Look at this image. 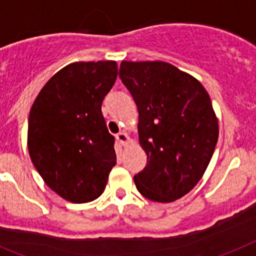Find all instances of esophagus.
<instances>
[{"mask_svg":"<svg viewBox=\"0 0 256 256\" xmlns=\"http://www.w3.org/2000/svg\"><path fill=\"white\" fill-rule=\"evenodd\" d=\"M116 140L119 141V142L122 144V145H126V144L130 142V136H128V134H126V132H120V133H118V134H116Z\"/></svg>","mask_w":256,"mask_h":256,"instance_id":"esophagus-1","label":"esophagus"}]
</instances>
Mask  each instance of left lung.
I'll return each instance as SVG.
<instances>
[{
    "mask_svg": "<svg viewBox=\"0 0 256 256\" xmlns=\"http://www.w3.org/2000/svg\"><path fill=\"white\" fill-rule=\"evenodd\" d=\"M119 76L136 102L138 141L148 157L134 184L152 202L180 199L202 179L218 140L209 94L164 61H123Z\"/></svg>",
    "mask_w": 256,
    "mask_h": 256,
    "instance_id": "obj_1",
    "label": "left lung"
}]
</instances>
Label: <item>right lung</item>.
Returning a JSON list of instances; mask_svg holds the SVG:
<instances>
[{
  "instance_id": "add662e5",
  "label": "right lung",
  "mask_w": 256,
  "mask_h": 256,
  "mask_svg": "<svg viewBox=\"0 0 256 256\" xmlns=\"http://www.w3.org/2000/svg\"><path fill=\"white\" fill-rule=\"evenodd\" d=\"M116 77L115 61L72 62L44 85L31 107V161L46 184L68 202L98 199L116 164L115 137L102 115Z\"/></svg>"
}]
</instances>
